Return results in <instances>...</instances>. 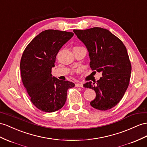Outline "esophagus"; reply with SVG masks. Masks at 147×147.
I'll return each mask as SVG.
<instances>
[{"label": "esophagus", "instance_id": "34e87169", "mask_svg": "<svg viewBox=\"0 0 147 147\" xmlns=\"http://www.w3.org/2000/svg\"><path fill=\"white\" fill-rule=\"evenodd\" d=\"M75 86H76V87H81V88H82V87H83V84L82 83V82H78V83H76V84H75Z\"/></svg>", "mask_w": 147, "mask_h": 147}]
</instances>
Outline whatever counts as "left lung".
<instances>
[{
    "label": "left lung",
    "mask_w": 147,
    "mask_h": 147,
    "mask_svg": "<svg viewBox=\"0 0 147 147\" xmlns=\"http://www.w3.org/2000/svg\"><path fill=\"white\" fill-rule=\"evenodd\" d=\"M73 32L88 49L92 70L102 72L96 82L84 84L96 94L90 104L100 111L110 109L122 99L129 84L131 66L126 47L107 29L94 27Z\"/></svg>",
    "instance_id": "1"
}]
</instances>
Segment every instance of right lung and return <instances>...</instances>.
Segmentation results:
<instances>
[{"mask_svg": "<svg viewBox=\"0 0 147 147\" xmlns=\"http://www.w3.org/2000/svg\"><path fill=\"white\" fill-rule=\"evenodd\" d=\"M73 35L72 32L56 30L41 32L22 56V82L33 104L41 111L53 112L62 108L67 89L74 87L73 82L59 80L51 74L59 50Z\"/></svg>", "mask_w": 147, "mask_h": 147, "instance_id": "1", "label": "right lung"}]
</instances>
